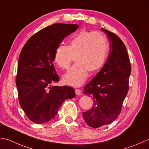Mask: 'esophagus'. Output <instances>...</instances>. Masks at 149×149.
<instances>
[{
    "label": "esophagus",
    "instance_id": "obj_1",
    "mask_svg": "<svg viewBox=\"0 0 149 149\" xmlns=\"http://www.w3.org/2000/svg\"><path fill=\"white\" fill-rule=\"evenodd\" d=\"M75 94H76L77 95H80L81 94V92H81V90H79V89H75Z\"/></svg>",
    "mask_w": 149,
    "mask_h": 149
}]
</instances>
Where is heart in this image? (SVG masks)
Listing matches in <instances>:
<instances>
[{
    "instance_id": "b5f03b06",
    "label": "heart",
    "mask_w": 149,
    "mask_h": 149,
    "mask_svg": "<svg viewBox=\"0 0 149 149\" xmlns=\"http://www.w3.org/2000/svg\"><path fill=\"white\" fill-rule=\"evenodd\" d=\"M108 51L109 44L103 33L82 30L70 38L68 46H57L54 59L59 68L67 70L75 57L76 64L65 75L63 81L68 85L80 86L88 78V71L97 72L103 66Z\"/></svg>"
}]
</instances>
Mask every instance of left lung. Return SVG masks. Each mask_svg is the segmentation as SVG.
<instances>
[{"instance_id": "8db88e82", "label": "left lung", "mask_w": 149, "mask_h": 149, "mask_svg": "<svg viewBox=\"0 0 149 149\" xmlns=\"http://www.w3.org/2000/svg\"><path fill=\"white\" fill-rule=\"evenodd\" d=\"M107 34L110 51L105 64L97 74L84 87L83 94L92 97L94 104L83 113L90 127L99 128L117 119L129 89L131 65L123 42L117 35L101 28Z\"/></svg>"}]
</instances>
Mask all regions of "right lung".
Instances as JSON below:
<instances>
[{
    "instance_id": "right-lung-1",
    "label": "right lung",
    "mask_w": 149,
    "mask_h": 149,
    "mask_svg": "<svg viewBox=\"0 0 149 149\" xmlns=\"http://www.w3.org/2000/svg\"><path fill=\"white\" fill-rule=\"evenodd\" d=\"M78 28L61 23L49 26L31 37L20 52L16 76L19 101L32 122L51 120L64 101L75 97L72 87L52 85L59 80L53 61L55 49Z\"/></svg>"
}]
</instances>
